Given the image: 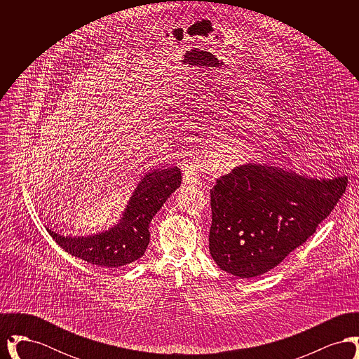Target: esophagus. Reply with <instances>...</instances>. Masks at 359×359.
<instances>
[{"label": "esophagus", "instance_id": "esophagus-1", "mask_svg": "<svg viewBox=\"0 0 359 359\" xmlns=\"http://www.w3.org/2000/svg\"><path fill=\"white\" fill-rule=\"evenodd\" d=\"M183 177L184 183L187 184H196L199 182V172H201V164L198 157H191L184 161L183 164Z\"/></svg>", "mask_w": 359, "mask_h": 359}]
</instances>
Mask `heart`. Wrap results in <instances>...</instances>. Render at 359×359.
<instances>
[{
    "mask_svg": "<svg viewBox=\"0 0 359 359\" xmlns=\"http://www.w3.org/2000/svg\"><path fill=\"white\" fill-rule=\"evenodd\" d=\"M249 157V152L241 147H229L221 152L218 157V163H223L224 165H234L241 160H245Z\"/></svg>",
    "mask_w": 359,
    "mask_h": 359,
    "instance_id": "obj_1",
    "label": "heart"
}]
</instances>
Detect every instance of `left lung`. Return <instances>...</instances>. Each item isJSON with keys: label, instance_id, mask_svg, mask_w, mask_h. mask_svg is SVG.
Here are the masks:
<instances>
[{"label": "left lung", "instance_id": "8db88e82", "mask_svg": "<svg viewBox=\"0 0 359 359\" xmlns=\"http://www.w3.org/2000/svg\"><path fill=\"white\" fill-rule=\"evenodd\" d=\"M346 176L309 179L248 163L223 175L210 191V253L242 278L266 273L303 245L346 191Z\"/></svg>", "mask_w": 359, "mask_h": 359}]
</instances>
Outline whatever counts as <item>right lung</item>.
<instances>
[{"instance_id": "obj_1", "label": "right lung", "mask_w": 359, "mask_h": 359, "mask_svg": "<svg viewBox=\"0 0 359 359\" xmlns=\"http://www.w3.org/2000/svg\"><path fill=\"white\" fill-rule=\"evenodd\" d=\"M182 184L177 167L154 170L137 186L120 224L91 237H63L50 229L55 242L71 256L88 264L118 268L138 259L149 243V223L172 192Z\"/></svg>"}]
</instances>
